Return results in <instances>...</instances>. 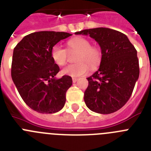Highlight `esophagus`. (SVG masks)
<instances>
[{"label":"esophagus","mask_w":151,"mask_h":151,"mask_svg":"<svg viewBox=\"0 0 151 151\" xmlns=\"http://www.w3.org/2000/svg\"><path fill=\"white\" fill-rule=\"evenodd\" d=\"M77 81H78V78H73V82H74V83H76Z\"/></svg>","instance_id":"esophagus-1"}]
</instances>
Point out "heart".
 <instances>
[{"mask_svg": "<svg viewBox=\"0 0 151 151\" xmlns=\"http://www.w3.org/2000/svg\"><path fill=\"white\" fill-rule=\"evenodd\" d=\"M67 50L59 45H55L51 49V57L54 62L60 66L66 65L68 52H77L75 58L76 63L69 65L62 70V73L72 77L82 76L89 71V66L94 69L100 64L102 51L99 47L91 45L90 40L82 37L72 38L66 42Z\"/></svg>", "mask_w": 151, "mask_h": 151, "instance_id": "obj_1", "label": "heart"}]
</instances>
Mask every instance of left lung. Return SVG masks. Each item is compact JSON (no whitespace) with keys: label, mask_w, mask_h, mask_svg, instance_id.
Segmentation results:
<instances>
[{"label":"left lung","mask_w":151,"mask_h":151,"mask_svg":"<svg viewBox=\"0 0 151 151\" xmlns=\"http://www.w3.org/2000/svg\"><path fill=\"white\" fill-rule=\"evenodd\" d=\"M81 34L94 38L102 51L99 69L87 78L86 106L97 113H114L129 101L139 76L137 50L127 36L114 29L95 28L76 32Z\"/></svg>","instance_id":"left-lung-1"}]
</instances>
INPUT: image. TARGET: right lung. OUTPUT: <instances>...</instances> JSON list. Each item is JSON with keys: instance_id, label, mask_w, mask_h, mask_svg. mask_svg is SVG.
I'll use <instances>...</instances> for the list:
<instances>
[{"instance_id": "obj_1", "label": "right lung", "mask_w": 151, "mask_h": 151, "mask_svg": "<svg viewBox=\"0 0 151 151\" xmlns=\"http://www.w3.org/2000/svg\"><path fill=\"white\" fill-rule=\"evenodd\" d=\"M72 34L42 31L25 36L14 47L11 76L26 104L40 113H54L63 107L73 80L69 76L56 79L60 67L51 49Z\"/></svg>"}]
</instances>
